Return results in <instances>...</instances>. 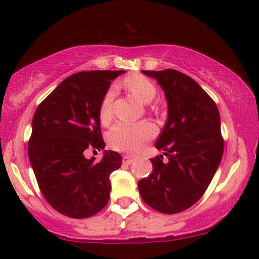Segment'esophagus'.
I'll return each mask as SVG.
<instances>
[{"mask_svg":"<svg viewBox=\"0 0 259 259\" xmlns=\"http://www.w3.org/2000/svg\"><path fill=\"white\" fill-rule=\"evenodd\" d=\"M134 161V158H132V156H123V163H125V165H130Z\"/></svg>","mask_w":259,"mask_h":259,"instance_id":"34e87169","label":"esophagus"}]
</instances>
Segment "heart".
<instances>
[{
	"mask_svg": "<svg viewBox=\"0 0 259 259\" xmlns=\"http://www.w3.org/2000/svg\"><path fill=\"white\" fill-rule=\"evenodd\" d=\"M126 90L143 104H149L156 96V88L152 81L142 75H132L124 80ZM114 88L110 87L104 94L100 105V118L107 122L112 116V101ZM156 129L152 123H125L119 122L110 129L107 140L111 147L120 152L136 153L155 136Z\"/></svg>",
	"mask_w": 259,
	"mask_h": 259,
	"instance_id": "heart-1",
	"label": "heart"
}]
</instances>
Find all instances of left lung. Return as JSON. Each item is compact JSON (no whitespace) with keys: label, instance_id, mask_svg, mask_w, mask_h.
Here are the masks:
<instances>
[{"label":"left lung","instance_id":"8db88e82","mask_svg":"<svg viewBox=\"0 0 259 259\" xmlns=\"http://www.w3.org/2000/svg\"><path fill=\"white\" fill-rule=\"evenodd\" d=\"M155 78L167 100V122L150 159L153 171L139 182L146 204L163 214H177L194 205L210 184L224 154L220 113L214 100L194 78L173 69L142 70Z\"/></svg>","mask_w":259,"mask_h":259}]
</instances>
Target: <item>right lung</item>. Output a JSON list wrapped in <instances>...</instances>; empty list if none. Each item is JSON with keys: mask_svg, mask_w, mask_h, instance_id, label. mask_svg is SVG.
Returning a JSON list of instances; mask_svg holds the SVG:
<instances>
[{"mask_svg": "<svg viewBox=\"0 0 259 259\" xmlns=\"http://www.w3.org/2000/svg\"><path fill=\"white\" fill-rule=\"evenodd\" d=\"M124 70H92L70 75L41 101L32 120L28 158L39 189L61 214L86 219L99 212L110 198V175L122 156L104 150L99 162L84 156L101 150L100 105L111 81Z\"/></svg>", "mask_w": 259, "mask_h": 259, "instance_id": "right-lung-1", "label": "right lung"}]
</instances>
